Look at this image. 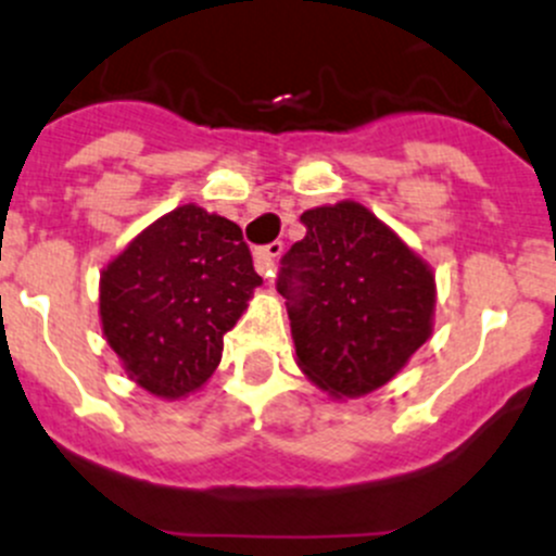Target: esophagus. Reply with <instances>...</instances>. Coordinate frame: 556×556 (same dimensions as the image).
I'll return each mask as SVG.
<instances>
[{
  "label": "esophagus",
  "mask_w": 556,
  "mask_h": 556,
  "mask_svg": "<svg viewBox=\"0 0 556 556\" xmlns=\"http://www.w3.org/2000/svg\"><path fill=\"white\" fill-rule=\"evenodd\" d=\"M280 254H283V243H278V240L276 243L265 245V249H256V254H254L256 270H260L265 278L276 276V262Z\"/></svg>",
  "instance_id": "obj_1"
}]
</instances>
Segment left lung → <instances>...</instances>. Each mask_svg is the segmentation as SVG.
<instances>
[{
  "label": "left lung",
  "instance_id": "1",
  "mask_svg": "<svg viewBox=\"0 0 556 556\" xmlns=\"http://www.w3.org/2000/svg\"><path fill=\"white\" fill-rule=\"evenodd\" d=\"M283 256L296 365L329 397H365L392 381L432 334L435 276L376 213L354 200L300 216Z\"/></svg>",
  "mask_w": 556,
  "mask_h": 556
}]
</instances>
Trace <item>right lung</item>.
Returning <instances> with one entry per match:
<instances>
[{
	"mask_svg": "<svg viewBox=\"0 0 556 556\" xmlns=\"http://www.w3.org/2000/svg\"><path fill=\"white\" fill-rule=\"evenodd\" d=\"M262 278L243 232L200 205L142 229L99 276V318L126 376L153 397L197 392Z\"/></svg>",
	"mask_w": 556,
	"mask_h": 556,
	"instance_id": "obj_1",
	"label": "right lung"
}]
</instances>
